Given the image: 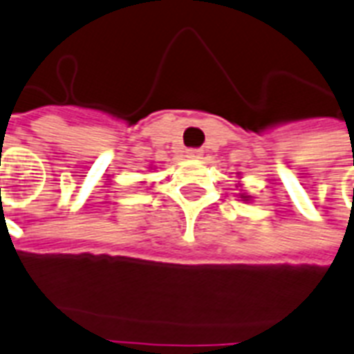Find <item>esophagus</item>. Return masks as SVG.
<instances>
[{
    "mask_svg": "<svg viewBox=\"0 0 354 354\" xmlns=\"http://www.w3.org/2000/svg\"><path fill=\"white\" fill-rule=\"evenodd\" d=\"M201 155H203V149H199V148L186 149V157H190V159H201Z\"/></svg>",
    "mask_w": 354,
    "mask_h": 354,
    "instance_id": "obj_1",
    "label": "esophagus"
}]
</instances>
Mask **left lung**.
<instances>
[{
    "mask_svg": "<svg viewBox=\"0 0 354 354\" xmlns=\"http://www.w3.org/2000/svg\"><path fill=\"white\" fill-rule=\"evenodd\" d=\"M243 199H245V201H247V199H248V197H243Z\"/></svg>",
    "mask_w": 354,
    "mask_h": 354,
    "instance_id": "8db88e82",
    "label": "left lung"
}]
</instances>
